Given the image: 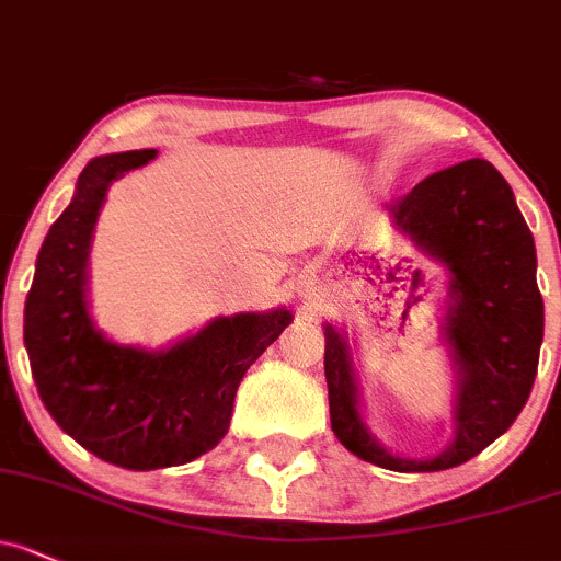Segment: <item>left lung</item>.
Masks as SVG:
<instances>
[{
    "label": "left lung",
    "instance_id": "1",
    "mask_svg": "<svg viewBox=\"0 0 561 561\" xmlns=\"http://www.w3.org/2000/svg\"><path fill=\"white\" fill-rule=\"evenodd\" d=\"M394 228L449 271L444 341L454 368V438L430 459L379 444L363 420V398L344 328L325 322L330 424L355 457L398 473L457 468L514 424L533 392L543 344L535 241L503 174L481 158L422 180L387 206Z\"/></svg>",
    "mask_w": 561,
    "mask_h": 561
}]
</instances>
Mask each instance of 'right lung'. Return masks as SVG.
<instances>
[{
	"mask_svg": "<svg viewBox=\"0 0 561 561\" xmlns=\"http://www.w3.org/2000/svg\"><path fill=\"white\" fill-rule=\"evenodd\" d=\"M158 150L99 156L47 231L23 311L34 385L58 427L128 470L185 465L228 433L247 368L293 322L290 309L215 317L167 350L115 344L88 309V252L110 185Z\"/></svg>",
	"mask_w": 561,
	"mask_h": 561,
	"instance_id": "1",
	"label": "right lung"
}]
</instances>
